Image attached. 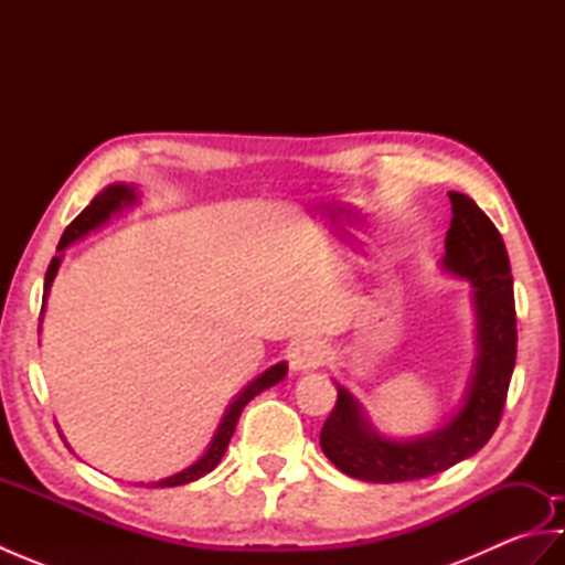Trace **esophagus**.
Returning a JSON list of instances; mask_svg holds the SVG:
<instances>
[{"label":"esophagus","mask_w":565,"mask_h":565,"mask_svg":"<svg viewBox=\"0 0 565 565\" xmlns=\"http://www.w3.org/2000/svg\"><path fill=\"white\" fill-rule=\"evenodd\" d=\"M326 344L320 340H301L294 344V350L289 354L291 359V366L298 371H306V369H318L322 362H326Z\"/></svg>","instance_id":"esophagus-1"}]
</instances>
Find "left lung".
Segmentation results:
<instances>
[{
  "label": "left lung",
  "instance_id": "obj_1",
  "mask_svg": "<svg viewBox=\"0 0 565 565\" xmlns=\"http://www.w3.org/2000/svg\"><path fill=\"white\" fill-rule=\"evenodd\" d=\"M451 225L444 267L476 289L478 362L468 398L447 427L413 441L379 437L352 395L338 388V403L320 431V447L347 476L369 483H401L447 471L493 437L505 411L518 356V316L508 249L493 221L459 191H449Z\"/></svg>",
  "mask_w": 565,
  "mask_h": 565
}]
</instances>
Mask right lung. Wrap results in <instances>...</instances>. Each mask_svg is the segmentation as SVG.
<instances>
[{
	"instance_id": "obj_1",
	"label": "right lung",
	"mask_w": 565,
	"mask_h": 565,
	"mask_svg": "<svg viewBox=\"0 0 565 565\" xmlns=\"http://www.w3.org/2000/svg\"><path fill=\"white\" fill-rule=\"evenodd\" d=\"M134 199H136L134 191H130V189L124 186V184L106 186V189L102 191V194H99L97 199H94V201L89 203V206L84 209V211L77 215V218L65 227L63 237H60L57 249H65V247L72 243V239H77V237H82L84 233H89L92 227H97V225H102L104 221H109V215H111L114 211H118V209L124 206V203L134 201ZM57 264H60V257H55V259L51 262V267H47V271H45V296H47V289H51V284H53V276H55V271H57ZM284 376H286V364H276V366H271L269 371H264V374H262L259 379L252 381L249 386H247L243 393H239L231 405H227V411H225V415H223V419H221L218 431H215V437H213V441H211L209 451L203 454L194 466L184 468L182 473L164 478V481H158V483H150V488H154V486H158V488L184 486V483L196 481V478H201V476L211 473L213 468L218 466V461L223 459V454H225V449H227V441H231V437H233L235 425H237V417H239V413H243V407H245L252 398H255V395H257L259 391L274 386V383H279Z\"/></svg>"
}]
</instances>
